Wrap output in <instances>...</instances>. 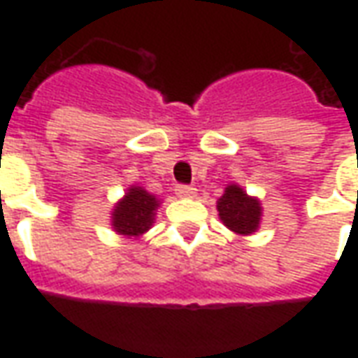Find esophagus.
Segmentation results:
<instances>
[{"instance_id":"esophagus-1","label":"esophagus","mask_w":358,"mask_h":358,"mask_svg":"<svg viewBox=\"0 0 358 358\" xmlns=\"http://www.w3.org/2000/svg\"><path fill=\"white\" fill-rule=\"evenodd\" d=\"M176 195L184 197V199H189V197L197 195V189L194 186H176Z\"/></svg>"}]
</instances>
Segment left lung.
Instances as JSON below:
<instances>
[{"label": "left lung", "mask_w": 358, "mask_h": 358, "mask_svg": "<svg viewBox=\"0 0 358 358\" xmlns=\"http://www.w3.org/2000/svg\"><path fill=\"white\" fill-rule=\"evenodd\" d=\"M217 210L222 224L238 236H251L261 228V199L249 195L240 184H228L224 187V194L218 197Z\"/></svg>", "instance_id": "left-lung-1"}]
</instances>
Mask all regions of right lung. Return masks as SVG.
<instances>
[{
    "instance_id": "obj_1",
    "label": "right lung",
    "mask_w": 358,
    "mask_h": 358,
    "mask_svg": "<svg viewBox=\"0 0 358 358\" xmlns=\"http://www.w3.org/2000/svg\"><path fill=\"white\" fill-rule=\"evenodd\" d=\"M161 203L163 199L149 194L145 187L134 184L110 210V228L122 238L138 240L153 226Z\"/></svg>"
}]
</instances>
